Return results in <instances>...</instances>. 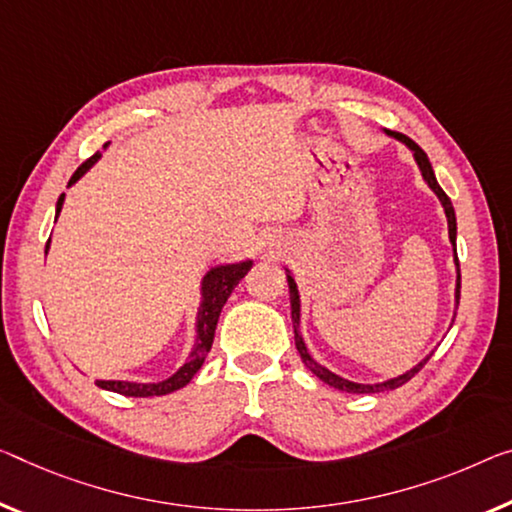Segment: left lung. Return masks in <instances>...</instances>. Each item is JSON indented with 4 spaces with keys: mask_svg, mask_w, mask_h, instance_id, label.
<instances>
[{
    "mask_svg": "<svg viewBox=\"0 0 512 512\" xmlns=\"http://www.w3.org/2000/svg\"><path fill=\"white\" fill-rule=\"evenodd\" d=\"M384 132H387V135L393 137V139L403 141V144L414 153V160H416V164H419L423 180H426L430 190L437 194V199L442 201L444 212H446V219H448V238H451V245H453V251H455V233H458V224H455V210H453L451 199H448L446 192H444L442 187H439V183H437L435 171H432V167H430L428 155L423 153L421 146L414 144V141H412L410 137L400 135V132H391V130H384ZM455 265H458V283H455V304H460V263H458V256H455ZM286 272H288V270H286ZM286 277H288V290H290V316H293V329H295V345H297V352H300L304 366L309 368V371H311L313 375L320 377L322 382L329 384V387H334V389H338V391H348V393H377V391H389V389L403 387L405 382H410L412 377H414L416 373H419L423 366H426V361L430 359L432 352H430V355H428L426 359H421L419 364H416L414 368H410V371H407V373L398 375V377H391V380H387V382H377V384L350 382V380H345V377L332 373V371H329V368L320 366L318 361L309 355V350H306L304 338H302V334H300V293H297V283H295L293 277H290V272L286 274ZM453 320H455V318H453Z\"/></svg>",
    "mask_w": 512,
    "mask_h": 512,
    "instance_id": "left-lung-1",
    "label": "left lung"
}]
</instances>
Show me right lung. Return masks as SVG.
Masks as SVG:
<instances>
[{"label": "right lung", "instance_id": "1", "mask_svg": "<svg viewBox=\"0 0 512 512\" xmlns=\"http://www.w3.org/2000/svg\"><path fill=\"white\" fill-rule=\"evenodd\" d=\"M105 148H107V144H105ZM98 157H100V153L89 157L82 167H77L73 178H70L68 187L77 183V180H80L86 171H89L93 164L98 162ZM64 199H66V194H61L57 201V217H59L61 208H64ZM47 247H50V240H47ZM47 247H45V251H47ZM251 265H254L251 261H242V263L210 267V272L201 281V306H199V313H196L194 348L185 364L180 366L174 375L167 377V380H162V382H148V384L123 382V380H98L96 382L98 387L114 391V393H121V396H130V398L167 396V393H171V391L183 389L185 384L196 375V371L203 366V361H206L208 352L212 348V338H215V329H217L219 313H222V306L226 304V300H229V295L233 293V288L238 286L240 279L251 270Z\"/></svg>", "mask_w": 512, "mask_h": 512}]
</instances>
